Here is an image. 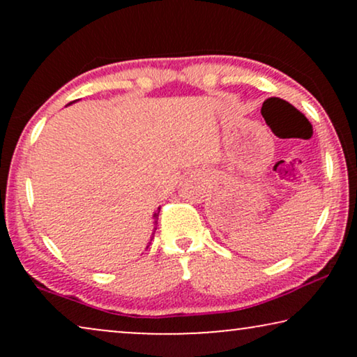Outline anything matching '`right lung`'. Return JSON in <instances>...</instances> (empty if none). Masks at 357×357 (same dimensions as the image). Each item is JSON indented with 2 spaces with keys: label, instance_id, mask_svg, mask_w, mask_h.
Segmentation results:
<instances>
[{
  "label": "right lung",
  "instance_id": "obj_1",
  "mask_svg": "<svg viewBox=\"0 0 357 357\" xmlns=\"http://www.w3.org/2000/svg\"><path fill=\"white\" fill-rule=\"evenodd\" d=\"M159 211H160V208H158V211L154 213V229H153V237H154V232H155V224H158V221H155V219H158V216H159ZM153 237H151V241H153ZM151 243V242H149Z\"/></svg>",
  "mask_w": 357,
  "mask_h": 357
}]
</instances>
